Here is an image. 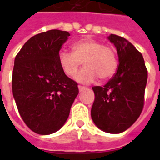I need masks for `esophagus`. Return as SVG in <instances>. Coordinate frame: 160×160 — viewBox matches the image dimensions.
Here are the masks:
<instances>
[{
	"label": "esophagus",
	"mask_w": 160,
	"mask_h": 160,
	"mask_svg": "<svg viewBox=\"0 0 160 160\" xmlns=\"http://www.w3.org/2000/svg\"><path fill=\"white\" fill-rule=\"evenodd\" d=\"M87 89V87H83V86H79V90H80V92H82V91L86 90Z\"/></svg>",
	"instance_id": "esophagus-1"
}]
</instances>
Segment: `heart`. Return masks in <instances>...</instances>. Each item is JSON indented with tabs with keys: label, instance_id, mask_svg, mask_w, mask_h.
Listing matches in <instances>:
<instances>
[{
	"label": "heart",
	"instance_id": "b5f03b06",
	"mask_svg": "<svg viewBox=\"0 0 160 160\" xmlns=\"http://www.w3.org/2000/svg\"><path fill=\"white\" fill-rule=\"evenodd\" d=\"M83 62L85 68L77 73L75 79L81 83L93 82L98 77L106 80L113 76L118 68V58L111 46L92 38H84L72 45V52L61 50L58 62L65 74L73 76Z\"/></svg>",
	"mask_w": 160,
	"mask_h": 160
}]
</instances>
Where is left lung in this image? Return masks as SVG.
Returning <instances> with one entry per match:
<instances>
[{
	"mask_svg": "<svg viewBox=\"0 0 160 160\" xmlns=\"http://www.w3.org/2000/svg\"><path fill=\"white\" fill-rule=\"evenodd\" d=\"M108 38L117 48L119 64L104 87H92L91 116L101 130L119 134L133 125L143 110L148 69L141 53L131 42L115 34Z\"/></svg>",
	"mask_w": 160,
	"mask_h": 160,
	"instance_id": "left-lung-1",
	"label": "left lung"
}]
</instances>
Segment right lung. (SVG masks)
<instances>
[{"label":"right lung","instance_id":"1","mask_svg":"<svg viewBox=\"0 0 160 160\" xmlns=\"http://www.w3.org/2000/svg\"><path fill=\"white\" fill-rule=\"evenodd\" d=\"M70 34L49 30L31 38L14 60L12 95L31 130L50 134L66 122L79 93L78 84L64 73L58 53Z\"/></svg>","mask_w":160,"mask_h":160}]
</instances>
